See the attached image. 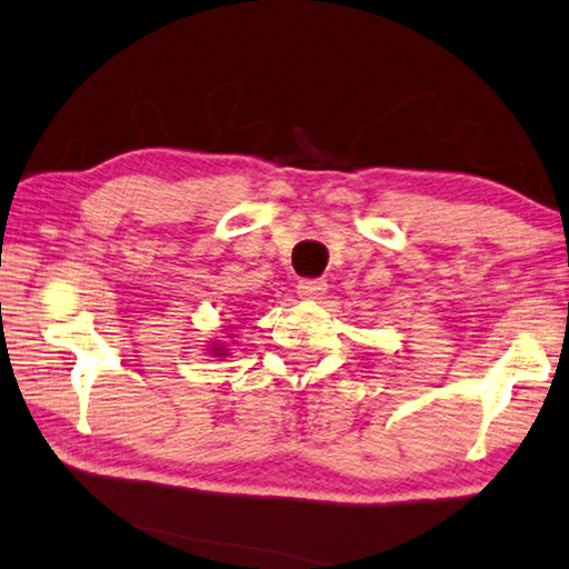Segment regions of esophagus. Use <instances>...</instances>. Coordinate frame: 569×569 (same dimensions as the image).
Returning a JSON list of instances; mask_svg holds the SVG:
<instances>
[{
    "label": "esophagus",
    "instance_id": "34e87169",
    "mask_svg": "<svg viewBox=\"0 0 569 569\" xmlns=\"http://www.w3.org/2000/svg\"><path fill=\"white\" fill-rule=\"evenodd\" d=\"M326 290H328V282L320 277L300 279V284H297V292H300L302 297H308V300H315V297H320Z\"/></svg>",
    "mask_w": 569,
    "mask_h": 569
}]
</instances>
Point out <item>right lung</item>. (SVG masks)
Listing matches in <instances>:
<instances>
[{
    "label": "right lung",
    "mask_w": 569,
    "mask_h": 569,
    "mask_svg": "<svg viewBox=\"0 0 569 569\" xmlns=\"http://www.w3.org/2000/svg\"><path fill=\"white\" fill-rule=\"evenodd\" d=\"M211 351H213L216 356H223V353H226V348H221V346H216V348H211Z\"/></svg>",
    "instance_id": "add662e5"
}]
</instances>
